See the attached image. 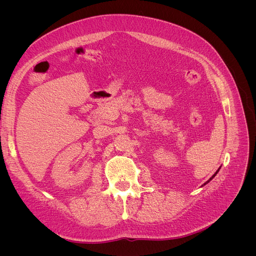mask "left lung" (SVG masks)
Wrapping results in <instances>:
<instances>
[{"mask_svg": "<svg viewBox=\"0 0 256 256\" xmlns=\"http://www.w3.org/2000/svg\"><path fill=\"white\" fill-rule=\"evenodd\" d=\"M219 169H220V168H219ZM219 169H218V171H219ZM218 171H217V172H216V173H214V176H212V178H210V180H212V178H214V176H216V174H217V173H218ZM210 180H208V182H206V184H208V182H210Z\"/></svg>", "mask_w": 256, "mask_h": 256, "instance_id": "left-lung-1", "label": "left lung"}]
</instances>
